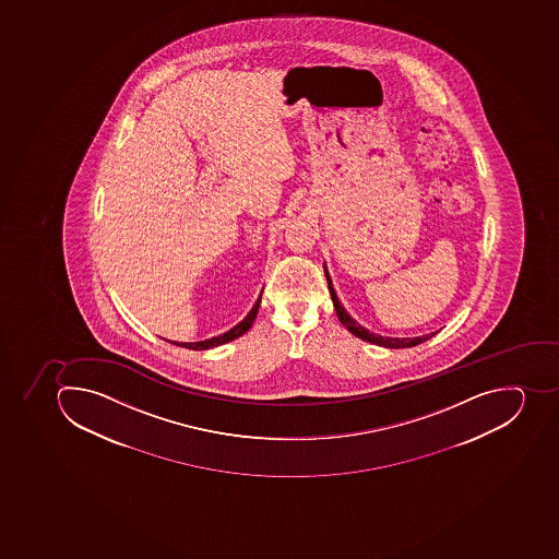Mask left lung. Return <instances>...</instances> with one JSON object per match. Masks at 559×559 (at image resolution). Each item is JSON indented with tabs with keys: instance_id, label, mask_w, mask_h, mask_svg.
<instances>
[{
	"instance_id": "1",
	"label": "left lung",
	"mask_w": 559,
	"mask_h": 559,
	"mask_svg": "<svg viewBox=\"0 0 559 559\" xmlns=\"http://www.w3.org/2000/svg\"><path fill=\"white\" fill-rule=\"evenodd\" d=\"M324 275H326L328 281V289H330V295H332L333 307H335V312H337V318L341 319V323L349 330L355 337L361 338V341L370 342V344H376V346L388 347V349H401V347H413L418 346L421 342L429 341L430 337H433L438 332L425 333V335H420V337H383V335H378V333H372L367 330V328L361 326V324L356 323L355 319L350 318L349 312L344 309V305L338 300L337 293L333 289L332 277H330V273H328L326 264H324Z\"/></svg>"
}]
</instances>
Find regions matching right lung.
<instances>
[{
  "label": "right lung",
  "instance_id": "right-lung-1",
  "mask_svg": "<svg viewBox=\"0 0 559 559\" xmlns=\"http://www.w3.org/2000/svg\"><path fill=\"white\" fill-rule=\"evenodd\" d=\"M263 295V293H261ZM261 295H259L258 300H255L254 307L250 309L249 314L245 316L241 319L240 323L233 326L231 330H227L226 333H222V335H217V337L206 338V341L199 342H173L176 346L187 347V349L194 350H204L212 349V347L222 346V344H226V342L235 341V338L241 337L243 333L249 332V328L254 323L255 316H258L259 304H261Z\"/></svg>",
  "mask_w": 559,
  "mask_h": 559
}]
</instances>
